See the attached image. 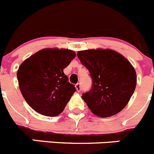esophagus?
Returning <instances> with one entry per match:
<instances>
[{
    "mask_svg": "<svg viewBox=\"0 0 154 154\" xmlns=\"http://www.w3.org/2000/svg\"><path fill=\"white\" fill-rule=\"evenodd\" d=\"M75 87L76 91H78V92H79L80 91H81V85H80L79 83H78V84H76Z\"/></svg>",
    "mask_w": 154,
    "mask_h": 154,
    "instance_id": "34e87169",
    "label": "esophagus"
}]
</instances>
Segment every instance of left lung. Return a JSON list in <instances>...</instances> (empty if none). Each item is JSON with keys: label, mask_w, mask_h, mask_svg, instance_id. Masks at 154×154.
Segmentation results:
<instances>
[{"label": "left lung", "mask_w": 154, "mask_h": 154, "mask_svg": "<svg viewBox=\"0 0 154 154\" xmlns=\"http://www.w3.org/2000/svg\"><path fill=\"white\" fill-rule=\"evenodd\" d=\"M92 79L82 99L94 115L109 117L122 110L134 91L137 75L129 61L110 49H91L77 54Z\"/></svg>", "instance_id": "obj_1"}]
</instances>
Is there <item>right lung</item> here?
<instances>
[{
    "instance_id": "right-lung-1",
    "label": "right lung",
    "mask_w": 154,
    "mask_h": 154,
    "mask_svg": "<svg viewBox=\"0 0 154 154\" xmlns=\"http://www.w3.org/2000/svg\"><path fill=\"white\" fill-rule=\"evenodd\" d=\"M72 50L45 48L23 61L17 71L23 97L33 109L46 116L63 111L75 91L63 69L75 57Z\"/></svg>"
}]
</instances>
